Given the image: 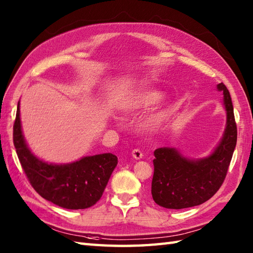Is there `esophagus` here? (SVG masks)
Masks as SVG:
<instances>
[{"label": "esophagus", "mask_w": 253, "mask_h": 253, "mask_svg": "<svg viewBox=\"0 0 253 253\" xmlns=\"http://www.w3.org/2000/svg\"><path fill=\"white\" fill-rule=\"evenodd\" d=\"M131 154H132V157L135 158L136 160H140L143 157V153L139 149H133L132 151H131Z\"/></svg>", "instance_id": "34e87169"}]
</instances>
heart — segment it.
<instances>
[{"label":"heart","mask_w":253,"mask_h":253,"mask_svg":"<svg viewBox=\"0 0 253 253\" xmlns=\"http://www.w3.org/2000/svg\"><path fill=\"white\" fill-rule=\"evenodd\" d=\"M162 98V93L160 91L155 90V89H147L140 91V92L137 93L136 95H133L131 99L128 100L126 102V104L124 105V110L127 113H136L139 111H143V110H148L150 107H152L155 105ZM161 118H162V115L158 114L153 116L151 120H150V123L151 124H158Z\"/></svg>","instance_id":"b5f03b06"}]
</instances>
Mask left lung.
<instances>
[{"mask_svg": "<svg viewBox=\"0 0 253 253\" xmlns=\"http://www.w3.org/2000/svg\"><path fill=\"white\" fill-rule=\"evenodd\" d=\"M227 126L218 147L207 159L190 161L170 148L154 151L151 193L154 202L166 209H186L202 204L215 195L226 177L237 142V125L229 91L223 83Z\"/></svg>", "mask_w": 253, "mask_h": 253, "instance_id": "8db88e82", "label": "left lung"}]
</instances>
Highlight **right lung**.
I'll use <instances>...</instances> for the list:
<instances>
[{
  "mask_svg": "<svg viewBox=\"0 0 253 253\" xmlns=\"http://www.w3.org/2000/svg\"><path fill=\"white\" fill-rule=\"evenodd\" d=\"M13 141L17 157L30 185L45 200L56 206L79 210L92 207L100 200L117 157L104 153L85 157L66 165L42 162L27 148L19 118V103L13 127Z\"/></svg>",
  "mask_w": 253,
  "mask_h": 253,
  "instance_id": "add662e5",
  "label": "right lung"
}]
</instances>
